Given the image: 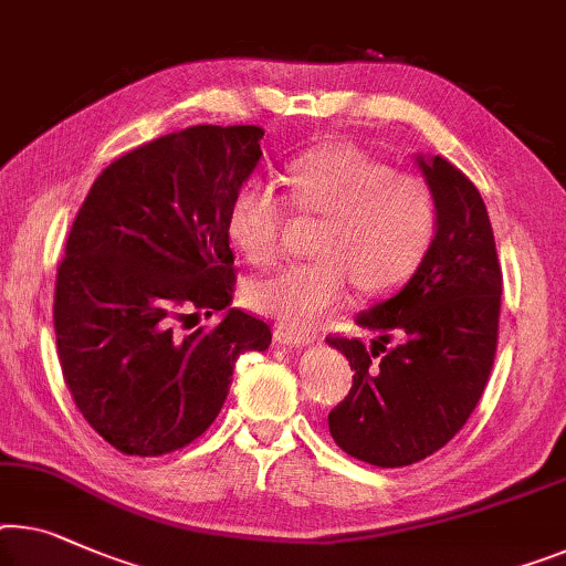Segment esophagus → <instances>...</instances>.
Here are the masks:
<instances>
[{
    "label": "esophagus",
    "instance_id": "esophagus-1",
    "mask_svg": "<svg viewBox=\"0 0 566 566\" xmlns=\"http://www.w3.org/2000/svg\"><path fill=\"white\" fill-rule=\"evenodd\" d=\"M276 340L284 343V345H310L312 337L302 331H294V327H286L280 325L276 327Z\"/></svg>",
    "mask_w": 566,
    "mask_h": 566
}]
</instances>
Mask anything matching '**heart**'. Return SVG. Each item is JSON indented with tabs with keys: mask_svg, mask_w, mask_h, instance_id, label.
I'll use <instances>...</instances> for the list:
<instances>
[{
	"mask_svg": "<svg viewBox=\"0 0 566 566\" xmlns=\"http://www.w3.org/2000/svg\"><path fill=\"white\" fill-rule=\"evenodd\" d=\"M290 192L302 216H319L307 264L247 286V302L290 327H310L350 300L389 297L415 280L440 235V200L424 180L399 175L350 145L310 149L290 163ZM290 200L269 182H243L229 208V233L251 264L284 249Z\"/></svg>",
	"mask_w": 566,
	"mask_h": 566,
	"instance_id": "b5f03b06",
	"label": "heart"
}]
</instances>
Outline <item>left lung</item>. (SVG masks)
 <instances>
[{
    "mask_svg": "<svg viewBox=\"0 0 566 566\" xmlns=\"http://www.w3.org/2000/svg\"><path fill=\"white\" fill-rule=\"evenodd\" d=\"M419 167L440 200L432 254L396 297L356 317L378 333L370 348L360 337H327L356 370L327 415L331 434L350 458L378 468L442 450L478 407L499 348L503 272L485 202L444 157H419Z\"/></svg>",
    "mask_w": 566,
    "mask_h": 566,
    "instance_id": "1",
    "label": "left lung"
}]
</instances>
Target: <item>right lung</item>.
<instances>
[{
  "mask_svg": "<svg viewBox=\"0 0 566 566\" xmlns=\"http://www.w3.org/2000/svg\"><path fill=\"white\" fill-rule=\"evenodd\" d=\"M261 126L200 124L114 159L91 185L57 266L53 325L75 407L124 454L159 458L206 432L235 358L272 331L229 307V208L261 157ZM189 333L185 334L184 331Z\"/></svg>",
  "mask_w": 566,
  "mask_h": 566,
  "instance_id": "right-lung-1",
  "label": "right lung"
}]
</instances>
